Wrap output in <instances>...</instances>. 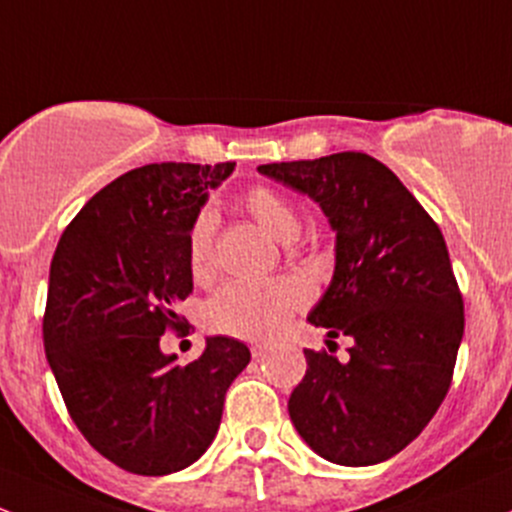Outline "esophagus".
Wrapping results in <instances>:
<instances>
[{
  "label": "esophagus",
  "instance_id": "1",
  "mask_svg": "<svg viewBox=\"0 0 512 512\" xmlns=\"http://www.w3.org/2000/svg\"><path fill=\"white\" fill-rule=\"evenodd\" d=\"M250 351H252V358H262V355L267 353V343H252Z\"/></svg>",
  "mask_w": 512,
  "mask_h": 512
}]
</instances>
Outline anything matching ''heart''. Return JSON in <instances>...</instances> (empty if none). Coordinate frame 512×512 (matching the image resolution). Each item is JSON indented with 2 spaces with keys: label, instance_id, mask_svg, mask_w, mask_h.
<instances>
[{
  "label": "heart",
  "instance_id": "1",
  "mask_svg": "<svg viewBox=\"0 0 512 512\" xmlns=\"http://www.w3.org/2000/svg\"><path fill=\"white\" fill-rule=\"evenodd\" d=\"M245 208L274 240L292 242L299 233V215L292 203L270 186H252ZM215 218L211 211L196 215L186 238L188 272L196 282H208L215 272ZM309 294L294 279L272 282H230L208 299L203 319L215 333L235 338H267L287 324L289 316L306 304Z\"/></svg>",
  "mask_w": 512,
  "mask_h": 512
}]
</instances>
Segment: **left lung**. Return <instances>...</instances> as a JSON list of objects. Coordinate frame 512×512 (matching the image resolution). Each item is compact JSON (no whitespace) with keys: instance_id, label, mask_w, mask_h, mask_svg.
Segmentation results:
<instances>
[{"instance_id":"obj_1","label":"left lung","mask_w":512,"mask_h":512,"mask_svg":"<svg viewBox=\"0 0 512 512\" xmlns=\"http://www.w3.org/2000/svg\"><path fill=\"white\" fill-rule=\"evenodd\" d=\"M257 171L314 198L336 230V270L309 321L328 328V338L353 341L343 363L306 348L289 417L326 461H387L437 414L464 336V299L444 235L370 154L338 152Z\"/></svg>"}]
</instances>
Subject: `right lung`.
Returning a JSON list of instances; mask_svg holds the SVG:
<instances>
[{
  "instance_id": "1",
  "label": "right lung",
  "mask_w": 512,
  "mask_h": 512,
  "mask_svg": "<svg viewBox=\"0 0 512 512\" xmlns=\"http://www.w3.org/2000/svg\"><path fill=\"white\" fill-rule=\"evenodd\" d=\"M225 164H147L75 215L51 260L43 348L68 414L107 461L139 476L191 466L211 446L250 348L213 336L188 365L159 348L184 331L193 292L186 238Z\"/></svg>"
}]
</instances>
